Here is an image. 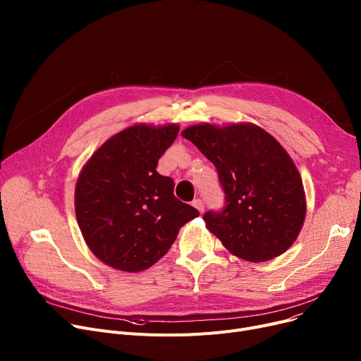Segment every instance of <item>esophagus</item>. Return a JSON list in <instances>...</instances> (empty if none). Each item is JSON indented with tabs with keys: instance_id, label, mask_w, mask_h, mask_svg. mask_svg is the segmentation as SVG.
I'll return each mask as SVG.
<instances>
[{
	"instance_id": "obj_1",
	"label": "esophagus",
	"mask_w": 361,
	"mask_h": 361,
	"mask_svg": "<svg viewBox=\"0 0 361 361\" xmlns=\"http://www.w3.org/2000/svg\"><path fill=\"white\" fill-rule=\"evenodd\" d=\"M193 206L196 207V209H197L200 214H203V211H204V204H203V202H202L200 199L193 200Z\"/></svg>"
}]
</instances>
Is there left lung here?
I'll list each match as a JSON object with an SVG mask.
<instances>
[{
    "instance_id": "obj_1",
    "label": "left lung",
    "mask_w": 361,
    "mask_h": 361,
    "mask_svg": "<svg viewBox=\"0 0 361 361\" xmlns=\"http://www.w3.org/2000/svg\"><path fill=\"white\" fill-rule=\"evenodd\" d=\"M218 169L225 193L221 212H206V228L247 262L286 253L306 218V195L287 150L252 123L190 126L181 131Z\"/></svg>"
}]
</instances>
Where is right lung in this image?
Returning a JSON list of instances; mask_svg holds the SVG:
<instances>
[{
    "label": "right lung",
    "mask_w": 361,
    "mask_h": 361,
    "mask_svg": "<svg viewBox=\"0 0 361 361\" xmlns=\"http://www.w3.org/2000/svg\"><path fill=\"white\" fill-rule=\"evenodd\" d=\"M178 130V124H133L94 150L80 171L75 219L90 252L114 269L150 268L181 226L199 216L174 196V181L157 171Z\"/></svg>",
    "instance_id": "right-lung-1"
}]
</instances>
